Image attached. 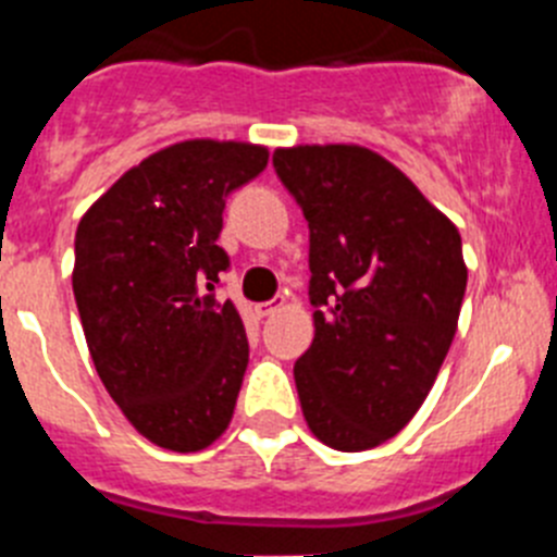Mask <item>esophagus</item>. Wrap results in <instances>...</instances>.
I'll list each match as a JSON object with an SVG mask.
<instances>
[{
	"mask_svg": "<svg viewBox=\"0 0 557 557\" xmlns=\"http://www.w3.org/2000/svg\"><path fill=\"white\" fill-rule=\"evenodd\" d=\"M284 307V298H273V301H264V304H256V314L259 318H268V314H273L275 309Z\"/></svg>",
	"mask_w": 557,
	"mask_h": 557,
	"instance_id": "obj_1",
	"label": "esophagus"
}]
</instances>
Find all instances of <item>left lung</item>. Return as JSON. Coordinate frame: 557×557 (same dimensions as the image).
I'll list each match as a JSON object with an SVG mask.
<instances>
[{
  "label": "left lung",
  "mask_w": 557,
  "mask_h": 557,
  "mask_svg": "<svg viewBox=\"0 0 557 557\" xmlns=\"http://www.w3.org/2000/svg\"><path fill=\"white\" fill-rule=\"evenodd\" d=\"M273 166L309 223L304 418L332 449H373L410 424L449 354L469 282L460 231L368 147H278Z\"/></svg>",
  "instance_id": "8db88e82"
}]
</instances>
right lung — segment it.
<instances>
[{
	"mask_svg": "<svg viewBox=\"0 0 557 557\" xmlns=\"http://www.w3.org/2000/svg\"><path fill=\"white\" fill-rule=\"evenodd\" d=\"M268 147L186 139L131 166L75 234L77 312L102 385L150 444L200 451L228 430L248 337L211 289L228 191L268 166Z\"/></svg>",
	"mask_w": 557,
	"mask_h": 557,
	"instance_id": "add662e5",
	"label": "right lung"
}]
</instances>
